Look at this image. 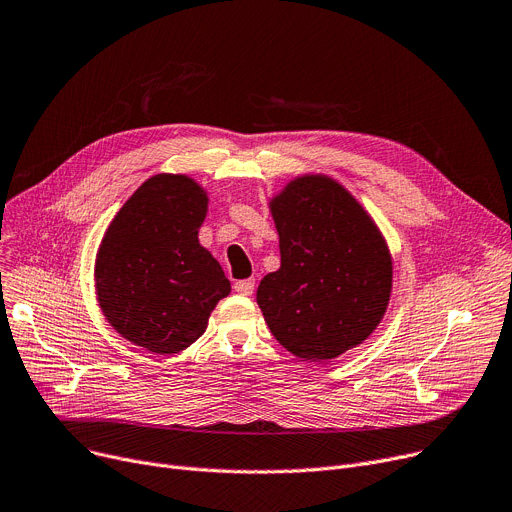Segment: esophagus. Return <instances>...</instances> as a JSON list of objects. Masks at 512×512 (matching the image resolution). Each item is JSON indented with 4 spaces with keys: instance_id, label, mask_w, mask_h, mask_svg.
I'll return each mask as SVG.
<instances>
[{
    "instance_id": "esophagus-1",
    "label": "esophagus",
    "mask_w": 512,
    "mask_h": 512,
    "mask_svg": "<svg viewBox=\"0 0 512 512\" xmlns=\"http://www.w3.org/2000/svg\"><path fill=\"white\" fill-rule=\"evenodd\" d=\"M255 290V280H238L234 282V292L242 294V297H251Z\"/></svg>"
}]
</instances>
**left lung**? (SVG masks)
<instances>
[{
	"label": "left lung",
	"instance_id": "left-lung-1",
	"mask_svg": "<svg viewBox=\"0 0 512 512\" xmlns=\"http://www.w3.org/2000/svg\"><path fill=\"white\" fill-rule=\"evenodd\" d=\"M280 270L257 288L274 338L303 361H330L380 326L392 255L363 205L330 176L290 180L270 201Z\"/></svg>",
	"mask_w": 512,
	"mask_h": 512
}]
</instances>
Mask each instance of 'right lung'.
Instances as JSON below:
<instances>
[{"label":"right lung","mask_w":512,"mask_h":512,"mask_svg":"<svg viewBox=\"0 0 512 512\" xmlns=\"http://www.w3.org/2000/svg\"><path fill=\"white\" fill-rule=\"evenodd\" d=\"M205 188L184 174L145 180L107 226L95 292L110 326L155 355L180 353L230 294L222 265L199 245Z\"/></svg>","instance_id":"1"}]
</instances>
